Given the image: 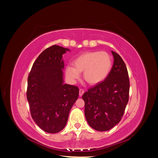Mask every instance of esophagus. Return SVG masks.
<instances>
[{
	"label": "esophagus",
	"instance_id": "34e87169",
	"mask_svg": "<svg viewBox=\"0 0 158 158\" xmlns=\"http://www.w3.org/2000/svg\"><path fill=\"white\" fill-rule=\"evenodd\" d=\"M84 94V90L82 89H80L79 90V95L81 97L82 96V95Z\"/></svg>",
	"mask_w": 158,
	"mask_h": 158
}]
</instances>
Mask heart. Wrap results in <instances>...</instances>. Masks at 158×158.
I'll return each instance as SVG.
<instances>
[{
  "label": "heart",
  "mask_w": 158,
  "mask_h": 158,
  "mask_svg": "<svg viewBox=\"0 0 158 158\" xmlns=\"http://www.w3.org/2000/svg\"><path fill=\"white\" fill-rule=\"evenodd\" d=\"M73 66H68L66 74L72 82L80 77L83 73L84 80L90 85L102 82L107 78L112 68V59L105 51H89L78 56L73 61Z\"/></svg>",
  "instance_id": "obj_1"
}]
</instances>
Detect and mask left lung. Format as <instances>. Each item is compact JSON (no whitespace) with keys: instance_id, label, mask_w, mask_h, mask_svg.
Listing matches in <instances>:
<instances>
[{"instance_id":"8db88e82","label":"left lung","mask_w":158,"mask_h":158,"mask_svg":"<svg viewBox=\"0 0 158 158\" xmlns=\"http://www.w3.org/2000/svg\"><path fill=\"white\" fill-rule=\"evenodd\" d=\"M111 52L114 63L107 78L82 95L86 121L92 128L101 132L110 130L120 122L129 98L126 64L120 55Z\"/></svg>"}]
</instances>
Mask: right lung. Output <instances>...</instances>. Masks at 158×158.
I'll return each instance as SVG.
<instances>
[{"label":"right lung","instance_id":"add662e5","mask_svg":"<svg viewBox=\"0 0 158 158\" xmlns=\"http://www.w3.org/2000/svg\"><path fill=\"white\" fill-rule=\"evenodd\" d=\"M69 51L52 45L33 63L27 78V99L32 118L48 133H57L65 127L69 114L77 100L79 89L63 84V55Z\"/></svg>","mask_w":158,"mask_h":158}]
</instances>
